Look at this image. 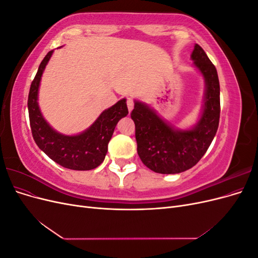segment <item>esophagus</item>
I'll return each mask as SVG.
<instances>
[{
    "label": "esophagus",
    "mask_w": 258,
    "mask_h": 258,
    "mask_svg": "<svg viewBox=\"0 0 258 258\" xmlns=\"http://www.w3.org/2000/svg\"><path fill=\"white\" fill-rule=\"evenodd\" d=\"M127 106H128V110H129V112H131L132 110H134L135 103H134V100H132L131 98H128V99H127Z\"/></svg>",
    "instance_id": "obj_1"
}]
</instances>
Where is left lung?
Wrapping results in <instances>:
<instances>
[{
	"label": "left lung",
	"instance_id": "left-lung-1",
	"mask_svg": "<svg viewBox=\"0 0 258 258\" xmlns=\"http://www.w3.org/2000/svg\"><path fill=\"white\" fill-rule=\"evenodd\" d=\"M205 79L206 90L199 119L190 129H178L141 101H135L131 118L136 124L138 154L156 173L175 174L192 168L206 154L220 122V82L217 71L198 44L190 56Z\"/></svg>",
	"mask_w": 258,
	"mask_h": 258
}]
</instances>
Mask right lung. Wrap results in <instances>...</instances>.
Returning a JSON list of instances; mask_svg holds the SVG:
<instances>
[{
  "label": "right lung",
  "instance_id": "right-lung-1",
  "mask_svg": "<svg viewBox=\"0 0 258 258\" xmlns=\"http://www.w3.org/2000/svg\"><path fill=\"white\" fill-rule=\"evenodd\" d=\"M52 52L53 50H50L41 62L30 87L28 110L33 139L50 159L62 167L79 171L95 169L105 158L107 145L117 122L128 115L126 99L106 108L89 128L79 135L66 136L56 131L45 120L37 102L42 75Z\"/></svg>",
  "mask_w": 258,
  "mask_h": 258
}]
</instances>
